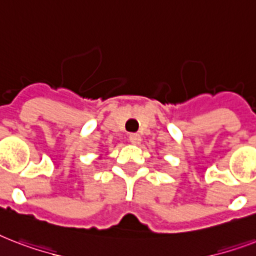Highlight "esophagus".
<instances>
[{"label":"esophagus","mask_w":256,"mask_h":256,"mask_svg":"<svg viewBox=\"0 0 256 256\" xmlns=\"http://www.w3.org/2000/svg\"><path fill=\"white\" fill-rule=\"evenodd\" d=\"M128 140H130L132 144H140L142 138H140V134H136V132H134V134H130V136H128Z\"/></svg>","instance_id":"1"}]
</instances>
